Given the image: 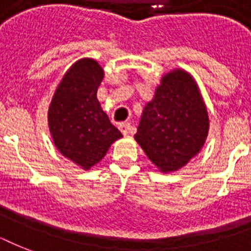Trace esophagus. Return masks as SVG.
<instances>
[{
    "mask_svg": "<svg viewBox=\"0 0 251 251\" xmlns=\"http://www.w3.org/2000/svg\"><path fill=\"white\" fill-rule=\"evenodd\" d=\"M118 129L121 130V133L124 134V135H126V134L130 131V129H131V125H130L129 122H121V124L118 125Z\"/></svg>",
    "mask_w": 251,
    "mask_h": 251,
    "instance_id": "34e87169",
    "label": "esophagus"
}]
</instances>
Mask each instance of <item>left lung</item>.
I'll return each mask as SVG.
<instances>
[{
	"label": "left lung",
	"mask_w": 251,
	"mask_h": 251,
	"mask_svg": "<svg viewBox=\"0 0 251 251\" xmlns=\"http://www.w3.org/2000/svg\"><path fill=\"white\" fill-rule=\"evenodd\" d=\"M208 114L190 74L175 70L163 76L155 96L143 109L134 135L161 172L177 171L204 145Z\"/></svg>",
	"instance_id": "8db88e82"
}]
</instances>
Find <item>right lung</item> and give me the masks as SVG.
<instances>
[{
	"label": "right lung",
	"instance_id": "add662e5",
	"mask_svg": "<svg viewBox=\"0 0 251 251\" xmlns=\"http://www.w3.org/2000/svg\"><path fill=\"white\" fill-rule=\"evenodd\" d=\"M104 76L91 58L76 61L57 87L49 105L48 122L53 142L65 157L90 169L122 137L101 109L96 94Z\"/></svg>",
	"mask_w": 251,
	"mask_h": 251
}]
</instances>
